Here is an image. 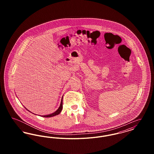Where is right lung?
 Returning <instances> with one entry per match:
<instances>
[{"mask_svg": "<svg viewBox=\"0 0 154 154\" xmlns=\"http://www.w3.org/2000/svg\"><path fill=\"white\" fill-rule=\"evenodd\" d=\"M62 101H63V96H62V99H61V102H60V106L59 107L58 109L56 111H55L54 112H53V113H52L51 114H48V115H46V116H42V117H54V116H57V115H58L60 114V112L62 111V109H63V102H62ZM25 109H26V107H25ZM26 110H28V111H29L30 112V111L28 110L27 109H26Z\"/></svg>", "mask_w": 154, "mask_h": 154, "instance_id": "add662e5", "label": "right lung"}]
</instances>
